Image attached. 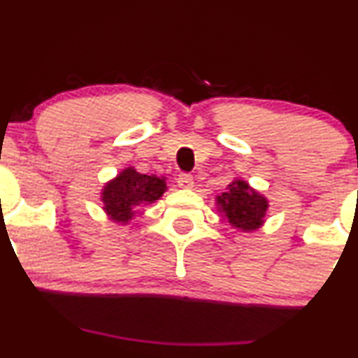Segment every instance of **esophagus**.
Instances as JSON below:
<instances>
[{
	"mask_svg": "<svg viewBox=\"0 0 358 358\" xmlns=\"http://www.w3.org/2000/svg\"><path fill=\"white\" fill-rule=\"evenodd\" d=\"M178 187L183 190H190L193 188V176L190 173H182L178 176Z\"/></svg>",
	"mask_w": 358,
	"mask_h": 358,
	"instance_id": "esophagus-1",
	"label": "esophagus"
}]
</instances>
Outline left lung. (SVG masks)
Returning <instances> with one entry per match:
<instances>
[{"instance_id":"1","label":"left lung","mask_w":358,"mask_h":358,"mask_svg":"<svg viewBox=\"0 0 358 358\" xmlns=\"http://www.w3.org/2000/svg\"><path fill=\"white\" fill-rule=\"evenodd\" d=\"M218 213L238 231H255L264 227L268 200L242 178H235L222 195L215 198Z\"/></svg>"}]
</instances>
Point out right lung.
<instances>
[{"instance_id":"add662e5","label":"right lung","mask_w":358,"mask_h":358,"mask_svg":"<svg viewBox=\"0 0 358 358\" xmlns=\"http://www.w3.org/2000/svg\"><path fill=\"white\" fill-rule=\"evenodd\" d=\"M168 190L165 176L143 175L135 166H124L101 188L103 212L111 222L128 225L141 208L160 200Z\"/></svg>"}]
</instances>
